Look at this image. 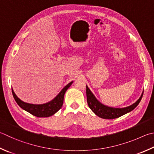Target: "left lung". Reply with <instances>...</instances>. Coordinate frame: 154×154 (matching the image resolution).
<instances>
[{"label":"left lung","instance_id":"8db88e82","mask_svg":"<svg viewBox=\"0 0 154 154\" xmlns=\"http://www.w3.org/2000/svg\"><path fill=\"white\" fill-rule=\"evenodd\" d=\"M143 94L139 97V99L133 104L131 105L128 107L122 108H111L106 106L104 104L100 103L97 100L94 94L91 93L90 89L88 88V87L86 85V95H87V101L89 108L96 114L97 116L104 119H114L119 118L124 114H127L129 112L132 111L133 109H135L137 105L139 104V102L141 100Z\"/></svg>","mask_w":154,"mask_h":154}]
</instances>
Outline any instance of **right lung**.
<instances>
[{
    "instance_id": "add662e5",
    "label": "right lung",
    "mask_w": 154,
    "mask_h": 154,
    "mask_svg": "<svg viewBox=\"0 0 154 154\" xmlns=\"http://www.w3.org/2000/svg\"><path fill=\"white\" fill-rule=\"evenodd\" d=\"M72 83V82H70L69 84L66 85L61 90V91L58 94V96L54 99H53L52 101L44 104H32L21 101L16 96L15 92L13 90V89L12 94L16 102L17 103V104L22 109H23V110L28 112L30 114H32V115L37 117H48L54 114L56 112H57L61 108V107H62L64 100V96H65V92L67 90V89L69 87L71 86Z\"/></svg>"
}]
</instances>
